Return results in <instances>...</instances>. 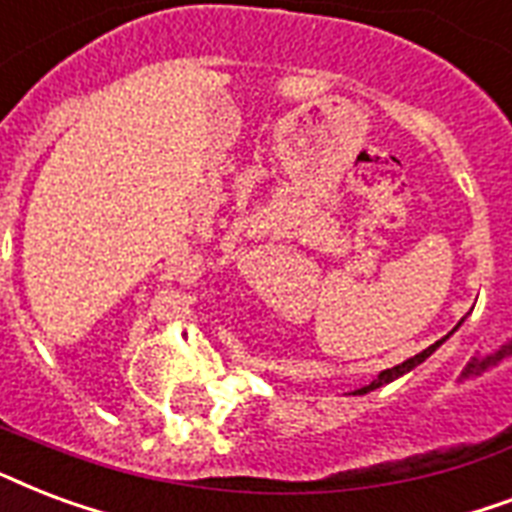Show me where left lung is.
I'll return each instance as SVG.
<instances>
[{"label": "left lung", "mask_w": 512, "mask_h": 512, "mask_svg": "<svg viewBox=\"0 0 512 512\" xmlns=\"http://www.w3.org/2000/svg\"><path fill=\"white\" fill-rule=\"evenodd\" d=\"M446 338H448V335H446ZM446 338H440V341H435V343H432V346H427V349L421 351V354H416V357H411V360L400 362V365H395V368H386V370H381V373H378L376 381H370L368 386H362V389H357V392H354V395H368V392H373V389H378V386H384V384H389V381H395V378L405 376V373H411V370L416 368V365H421V362L427 360L429 354H432V351L438 349L440 343L446 341Z\"/></svg>", "instance_id": "1"}]
</instances>
